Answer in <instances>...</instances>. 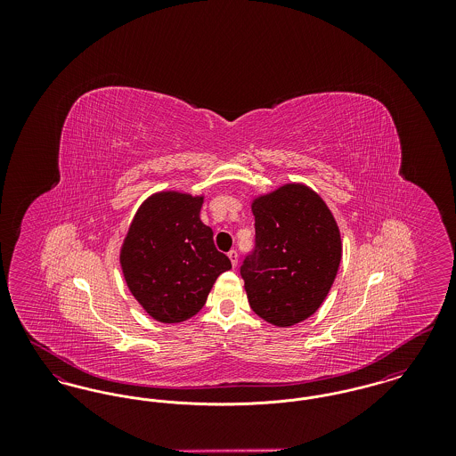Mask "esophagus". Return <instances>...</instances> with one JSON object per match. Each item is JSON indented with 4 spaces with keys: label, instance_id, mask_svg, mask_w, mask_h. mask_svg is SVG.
<instances>
[{
    "label": "esophagus",
    "instance_id": "1",
    "mask_svg": "<svg viewBox=\"0 0 456 456\" xmlns=\"http://www.w3.org/2000/svg\"><path fill=\"white\" fill-rule=\"evenodd\" d=\"M227 256H229V260H231V263H232V266L236 268V266H238V251L231 249V251L227 253Z\"/></svg>",
    "mask_w": 456,
    "mask_h": 456
}]
</instances>
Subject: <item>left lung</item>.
<instances>
[{
    "label": "left lung",
    "instance_id": "obj_1",
    "mask_svg": "<svg viewBox=\"0 0 456 456\" xmlns=\"http://www.w3.org/2000/svg\"><path fill=\"white\" fill-rule=\"evenodd\" d=\"M256 246L240 266L251 309L289 328L318 311L335 282L342 239L323 198L289 183L253 200Z\"/></svg>",
    "mask_w": 456,
    "mask_h": 456
}]
</instances>
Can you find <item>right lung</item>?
I'll use <instances>...</instances> for the list:
<instances>
[{
	"instance_id": "add662e5",
	"label": "right lung",
	"mask_w": 456,
	"mask_h": 456,
	"mask_svg": "<svg viewBox=\"0 0 456 456\" xmlns=\"http://www.w3.org/2000/svg\"><path fill=\"white\" fill-rule=\"evenodd\" d=\"M203 196L160 191L131 220L119 263L133 297L160 323H181L205 305L231 260L200 218Z\"/></svg>"
}]
</instances>
